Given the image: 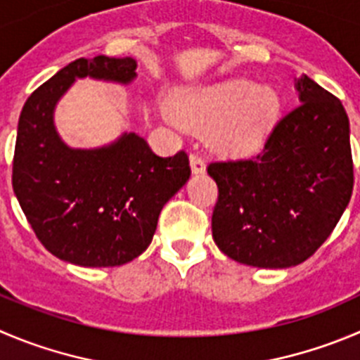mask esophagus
Returning <instances> with one entry per match:
<instances>
[{
  "instance_id": "esophagus-1",
  "label": "esophagus",
  "mask_w": 360,
  "mask_h": 360,
  "mask_svg": "<svg viewBox=\"0 0 360 360\" xmlns=\"http://www.w3.org/2000/svg\"><path fill=\"white\" fill-rule=\"evenodd\" d=\"M191 167H193L194 174L205 173V159L200 155V153H191Z\"/></svg>"
}]
</instances>
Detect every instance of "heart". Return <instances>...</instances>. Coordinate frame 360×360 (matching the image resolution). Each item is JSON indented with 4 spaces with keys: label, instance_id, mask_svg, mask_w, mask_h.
<instances>
[{
    "label": "heart",
    "instance_id": "obj_1",
    "mask_svg": "<svg viewBox=\"0 0 360 360\" xmlns=\"http://www.w3.org/2000/svg\"><path fill=\"white\" fill-rule=\"evenodd\" d=\"M279 111V97L270 86L231 79L193 90L174 101L178 122L193 129H212L221 152L244 155L269 136ZM174 122V118H171Z\"/></svg>",
    "mask_w": 360,
    "mask_h": 360
}]
</instances>
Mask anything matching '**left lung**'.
Segmentation results:
<instances>
[{"label": "left lung", "instance_id": "8db88e82", "mask_svg": "<svg viewBox=\"0 0 360 360\" xmlns=\"http://www.w3.org/2000/svg\"><path fill=\"white\" fill-rule=\"evenodd\" d=\"M300 104L251 159L210 162L212 235L231 259L259 269L306 262L336 228L354 191L350 123L340 98L302 75Z\"/></svg>", "mask_w": 360, "mask_h": 360}]
</instances>
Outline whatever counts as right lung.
Segmentation results:
<instances>
[{
    "mask_svg": "<svg viewBox=\"0 0 360 360\" xmlns=\"http://www.w3.org/2000/svg\"><path fill=\"white\" fill-rule=\"evenodd\" d=\"M86 75L127 84L136 61L79 58L30 95L17 127L12 186L51 255L81 266H118L146 251L162 207L189 180V157L184 150L155 155L134 132L102 148H68L54 129V105Z\"/></svg>",
    "mask_w": 360,
    "mask_h": 360,
    "instance_id": "obj_1",
    "label": "right lung"
}]
</instances>
